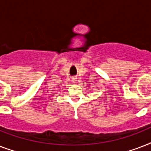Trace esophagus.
Returning a JSON list of instances; mask_svg holds the SVG:
<instances>
[{"instance_id": "obj_1", "label": "esophagus", "mask_w": 151, "mask_h": 151, "mask_svg": "<svg viewBox=\"0 0 151 151\" xmlns=\"http://www.w3.org/2000/svg\"><path fill=\"white\" fill-rule=\"evenodd\" d=\"M76 79H77V78H73V81H76Z\"/></svg>"}]
</instances>
